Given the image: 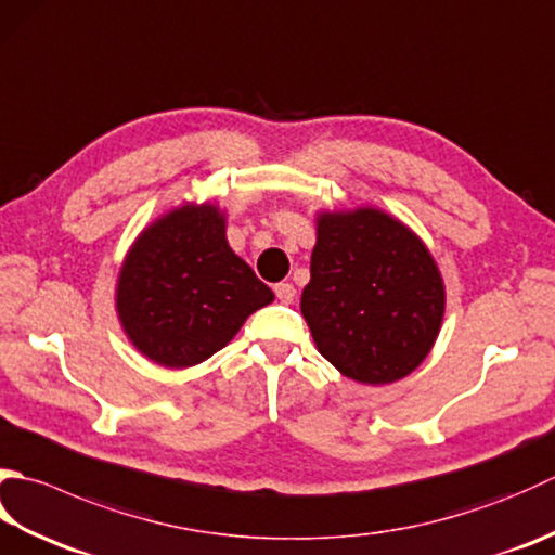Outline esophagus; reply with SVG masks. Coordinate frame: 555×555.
I'll return each mask as SVG.
<instances>
[{
    "instance_id": "esophagus-1",
    "label": "esophagus",
    "mask_w": 555,
    "mask_h": 555,
    "mask_svg": "<svg viewBox=\"0 0 555 555\" xmlns=\"http://www.w3.org/2000/svg\"><path fill=\"white\" fill-rule=\"evenodd\" d=\"M274 293L281 302H293V298H296V288H293V284H288V281H281V284H276Z\"/></svg>"
}]
</instances>
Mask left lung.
Returning a JSON list of instances; mask_svg holds the SVG:
<instances>
[{
	"instance_id": "8db88e82",
	"label": "left lung",
	"mask_w": 555,
	"mask_h": 555,
	"mask_svg": "<svg viewBox=\"0 0 555 555\" xmlns=\"http://www.w3.org/2000/svg\"><path fill=\"white\" fill-rule=\"evenodd\" d=\"M300 310L336 371L387 385L416 371L433 349L444 286L426 245L392 216L322 214Z\"/></svg>"
}]
</instances>
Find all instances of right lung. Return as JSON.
Here are the masks:
<instances>
[{"instance_id":"1","label":"right lung","mask_w":555,"mask_h":555,"mask_svg":"<svg viewBox=\"0 0 555 555\" xmlns=\"http://www.w3.org/2000/svg\"><path fill=\"white\" fill-rule=\"evenodd\" d=\"M271 300V288L228 247L223 216L211 204L182 206L146 228L117 284L127 336L166 367L206 361Z\"/></svg>"}]
</instances>
